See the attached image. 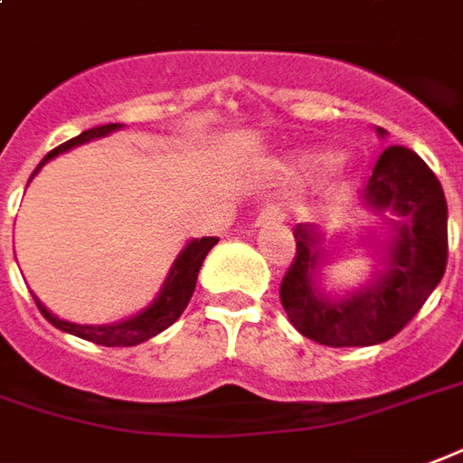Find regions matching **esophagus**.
Wrapping results in <instances>:
<instances>
[{
  "mask_svg": "<svg viewBox=\"0 0 463 463\" xmlns=\"http://www.w3.org/2000/svg\"><path fill=\"white\" fill-rule=\"evenodd\" d=\"M283 222V214L281 209L276 207H266L261 214H259V219H256V227H279Z\"/></svg>",
  "mask_w": 463,
  "mask_h": 463,
  "instance_id": "esophagus-1",
  "label": "esophagus"
}]
</instances>
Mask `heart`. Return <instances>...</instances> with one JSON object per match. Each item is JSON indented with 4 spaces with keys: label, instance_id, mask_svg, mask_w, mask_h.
<instances>
[{
    "label": "heart",
    "instance_id": "heart-1",
    "mask_svg": "<svg viewBox=\"0 0 463 463\" xmlns=\"http://www.w3.org/2000/svg\"><path fill=\"white\" fill-rule=\"evenodd\" d=\"M313 162H318V157H306V160H303V165H313Z\"/></svg>",
    "mask_w": 463,
    "mask_h": 463
}]
</instances>
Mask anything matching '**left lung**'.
Segmentation results:
<instances>
[{"mask_svg":"<svg viewBox=\"0 0 463 463\" xmlns=\"http://www.w3.org/2000/svg\"><path fill=\"white\" fill-rule=\"evenodd\" d=\"M387 130L377 128L384 137ZM387 219L384 271L347 296L320 291L328 251L323 232L296 224V259L281 281V306L306 338L330 347H365L394 338L430 298L447 269V199L437 175L402 145L387 147L360 194Z\"/></svg>","mask_w":463,"mask_h":463,"instance_id":"8db88e82","label":"left lung"}]
</instances>
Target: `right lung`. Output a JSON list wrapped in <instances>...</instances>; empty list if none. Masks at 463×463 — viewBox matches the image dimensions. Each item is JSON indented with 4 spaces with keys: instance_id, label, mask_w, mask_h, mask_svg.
<instances>
[{
    "instance_id": "add662e5",
    "label": "right lung",
    "mask_w": 463,
    "mask_h": 463,
    "mask_svg": "<svg viewBox=\"0 0 463 463\" xmlns=\"http://www.w3.org/2000/svg\"><path fill=\"white\" fill-rule=\"evenodd\" d=\"M118 128H123L120 123H108V125H98V128H90L86 133H80L79 137H71L69 143L59 145L53 147L52 153L46 155L39 167L33 170V175L42 170L43 165L49 160H53L56 155L66 153L71 147L76 145L89 143V140H96V137H103V135L113 133ZM32 175V177H33ZM29 177V182H32ZM217 236H202V239H192L190 244L182 249L175 264H172L167 279L162 283L160 293L147 308H143L137 316L133 318L123 320V323H110V326H79V323H69V320H61L53 316L52 310L46 308L36 296L33 301L39 306V310L43 313V318L52 323L53 328L63 330V333H71V335H79L83 340H90V343H98V345L106 347H130V345H140L145 340L155 338L157 333H162L165 328H170L175 320L180 318L187 303H190L192 293H194V286H197V273L202 269V261L204 256L212 251V246L217 244Z\"/></svg>"
}]
</instances>
